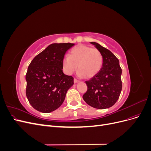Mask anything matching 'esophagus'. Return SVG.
I'll list each match as a JSON object with an SVG mask.
<instances>
[{
    "mask_svg": "<svg viewBox=\"0 0 151 151\" xmlns=\"http://www.w3.org/2000/svg\"><path fill=\"white\" fill-rule=\"evenodd\" d=\"M79 81H78V80H77V79H74V83L75 84H76V83H79Z\"/></svg>",
    "mask_w": 151,
    "mask_h": 151,
    "instance_id": "1",
    "label": "esophagus"
}]
</instances>
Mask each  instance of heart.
I'll return each mask as SVG.
<instances>
[{
	"label": "heart",
	"mask_w": 151,
	"mask_h": 151,
	"mask_svg": "<svg viewBox=\"0 0 151 151\" xmlns=\"http://www.w3.org/2000/svg\"><path fill=\"white\" fill-rule=\"evenodd\" d=\"M103 62V55L99 50L85 45H79L70 50L69 57L63 58L62 67L65 74L70 75L76 70L77 65L78 76L89 79L100 71Z\"/></svg>",
	"instance_id": "heart-1"
}]
</instances>
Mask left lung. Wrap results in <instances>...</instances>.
Returning <instances> with one entry per match:
<instances>
[{
  "label": "left lung",
  "mask_w": 151,
  "mask_h": 151,
  "mask_svg": "<svg viewBox=\"0 0 151 151\" xmlns=\"http://www.w3.org/2000/svg\"><path fill=\"white\" fill-rule=\"evenodd\" d=\"M90 43L101 53L103 62L98 74L86 81L88 90L83 95V99L94 108H108L119 98L122 88V68L118 59L109 50L98 43Z\"/></svg>",
  "instance_id": "1"
}]
</instances>
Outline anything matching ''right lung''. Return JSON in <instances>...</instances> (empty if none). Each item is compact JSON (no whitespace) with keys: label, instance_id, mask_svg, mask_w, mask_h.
<instances>
[{"label":"right lung","instance_id":"obj_1","mask_svg":"<svg viewBox=\"0 0 151 151\" xmlns=\"http://www.w3.org/2000/svg\"><path fill=\"white\" fill-rule=\"evenodd\" d=\"M74 43H53L31 61L26 75V94L30 104L42 113L60 107L74 78L62 71V60Z\"/></svg>","mask_w":151,"mask_h":151}]
</instances>
